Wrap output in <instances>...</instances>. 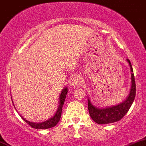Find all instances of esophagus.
Masks as SVG:
<instances>
[{
	"instance_id": "1",
	"label": "esophagus",
	"mask_w": 146,
	"mask_h": 146,
	"mask_svg": "<svg viewBox=\"0 0 146 146\" xmlns=\"http://www.w3.org/2000/svg\"><path fill=\"white\" fill-rule=\"evenodd\" d=\"M81 83H82V78H81V76L77 75V76H75V77L73 78V80H72L71 85L73 86V87H77L81 86Z\"/></svg>"
}]
</instances>
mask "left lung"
<instances>
[{
  "label": "left lung",
  "instance_id": "left-lung-1",
  "mask_svg": "<svg viewBox=\"0 0 146 146\" xmlns=\"http://www.w3.org/2000/svg\"><path fill=\"white\" fill-rule=\"evenodd\" d=\"M127 61L129 63L130 71H131V88L128 96L124 102L117 105L102 109L94 106L92 102H90L89 99H88V108L90 116L97 124L104 125V124L112 123L120 120L128 111L133 104L136 93L135 81L134 73H133L131 62L128 59H127Z\"/></svg>",
  "mask_w": 146,
  "mask_h": 146
}]
</instances>
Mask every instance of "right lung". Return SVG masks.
<instances>
[{"instance_id":"obj_1","label":"right lung","mask_w":146,"mask_h":146,"mask_svg":"<svg viewBox=\"0 0 146 146\" xmlns=\"http://www.w3.org/2000/svg\"><path fill=\"white\" fill-rule=\"evenodd\" d=\"M67 93H68V88L65 87V88H64L63 89H62V91L61 92L60 95L59 96V106H58V110L56 111V112H55L54 116H53L52 117L50 118V119H47V120L42 122H32L27 120L26 119H24L23 117H21V118H22L26 122H27L28 125H29L32 127H33V128L48 129L53 127H54L57 124H58V122L60 121V119L62 106H63L64 102H65V97H66Z\"/></svg>"}]
</instances>
